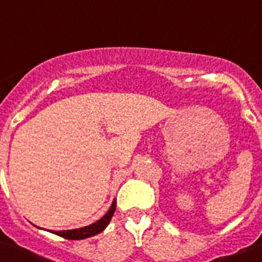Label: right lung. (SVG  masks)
Listing matches in <instances>:
<instances>
[{
    "label": "right lung",
    "instance_id": "right-lung-1",
    "mask_svg": "<svg viewBox=\"0 0 262 262\" xmlns=\"http://www.w3.org/2000/svg\"><path fill=\"white\" fill-rule=\"evenodd\" d=\"M115 207H117V202L115 200L111 203V207L108 209V211L103 215L99 221H97L96 223L90 224V226L82 227V228H77V230H68V231H51L55 235H59L64 239L68 240H81V239H86V237H90V236H94L97 233L102 232L105 230L107 224L110 223L111 217L115 212Z\"/></svg>",
    "mask_w": 262,
    "mask_h": 262
}]
</instances>
